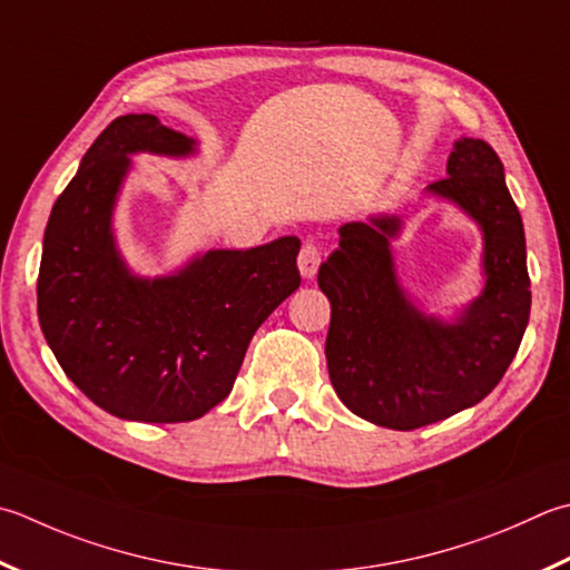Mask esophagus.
<instances>
[{
    "label": "esophagus",
    "mask_w": 570,
    "mask_h": 570,
    "mask_svg": "<svg viewBox=\"0 0 570 570\" xmlns=\"http://www.w3.org/2000/svg\"><path fill=\"white\" fill-rule=\"evenodd\" d=\"M318 264H321V252H318V247H314V244H306V247L301 249V254H298V269H301V276H304V278H314L316 272H318Z\"/></svg>",
    "instance_id": "obj_1"
}]
</instances>
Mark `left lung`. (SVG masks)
I'll return each instance as SVG.
<instances>
[{
    "instance_id": "left-lung-1",
    "label": "left lung",
    "mask_w": 570,
    "mask_h": 570,
    "mask_svg": "<svg viewBox=\"0 0 570 570\" xmlns=\"http://www.w3.org/2000/svg\"><path fill=\"white\" fill-rule=\"evenodd\" d=\"M482 229L484 286L452 321L430 316L400 284L393 242L403 219L345 222L318 269L331 301L326 361L353 415L387 430L432 425L484 400L504 377L531 311L523 222L492 145L454 140L448 177L428 185Z\"/></svg>"
}]
</instances>
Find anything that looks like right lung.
I'll return each mask as SVG.
<instances>
[{
	"instance_id": "right-lung-1",
	"label": "right lung",
	"mask_w": 570,
	"mask_h": 570,
	"mask_svg": "<svg viewBox=\"0 0 570 570\" xmlns=\"http://www.w3.org/2000/svg\"><path fill=\"white\" fill-rule=\"evenodd\" d=\"M189 158L197 140L150 114L116 118L51 209L37 282L39 323L63 373L110 415L189 422L232 393L256 328L292 296L298 237L209 249L167 276H138L114 212L130 155Z\"/></svg>"
}]
</instances>
